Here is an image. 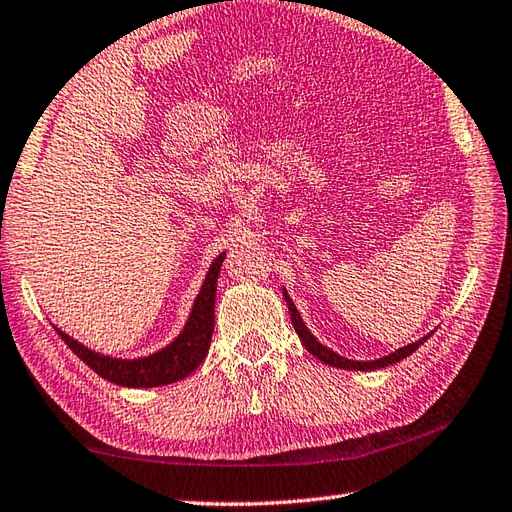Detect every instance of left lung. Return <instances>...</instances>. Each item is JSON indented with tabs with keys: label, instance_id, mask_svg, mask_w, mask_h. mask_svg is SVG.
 Here are the masks:
<instances>
[{
	"label": "left lung",
	"instance_id": "left-lung-1",
	"mask_svg": "<svg viewBox=\"0 0 512 512\" xmlns=\"http://www.w3.org/2000/svg\"><path fill=\"white\" fill-rule=\"evenodd\" d=\"M282 293H285V300H287L289 313H291V322H293L295 333H298V337H300L302 346H304L306 350H309L313 357H317L322 363H328V366H333V368H344V370H379V368L390 366V363H396V361H401V359H405V357H410L412 352L429 337V335H427V337H420L418 342L407 344V346H403V348H399V350H394V352H390V355H385V357H381V359H374V361H350V359H346V357H339L337 352H333L331 348H326V346H322L320 342H317V339L313 337V333H311L309 328H306V324L302 322V317H300L298 309H295L293 300L289 298V293H287V291H282Z\"/></svg>",
	"mask_w": 512,
	"mask_h": 512
}]
</instances>
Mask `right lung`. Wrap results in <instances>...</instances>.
<instances>
[{"label": "right lung", "instance_id": "obj_1", "mask_svg": "<svg viewBox=\"0 0 512 512\" xmlns=\"http://www.w3.org/2000/svg\"><path fill=\"white\" fill-rule=\"evenodd\" d=\"M225 252L214 258L206 280H203L201 291L197 295L188 322L175 342L166 348L153 352L142 359H113L100 352L89 350L87 346L78 344L74 337L63 333L61 328L54 326V331L61 335L63 342L70 346L76 357H81L89 368L102 379H107L124 388H155V385H168L186 379L192 370L199 368V363L206 359L208 348L212 342L214 331V298H217V280L223 265Z\"/></svg>", "mask_w": 512, "mask_h": 512}]
</instances>
